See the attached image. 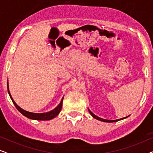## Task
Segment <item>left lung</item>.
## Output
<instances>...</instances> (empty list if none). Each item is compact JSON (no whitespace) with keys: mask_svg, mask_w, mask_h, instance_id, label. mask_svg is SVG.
<instances>
[{"mask_svg":"<svg viewBox=\"0 0 153 153\" xmlns=\"http://www.w3.org/2000/svg\"><path fill=\"white\" fill-rule=\"evenodd\" d=\"M88 111H89V113L90 114H91V115L94 118H95V119H97V120H100V121H102V122H106V123H114V122H117V121H118V120H123V119H125V118H127V117L128 116H126V117H125V118H120V119H118V120H106V119H103V118H100V117H98V116H95V114H93V113H92L91 111H90V109L89 108H88Z\"/></svg>","mask_w":153,"mask_h":153,"instance_id":"obj_1","label":"left lung"}]
</instances>
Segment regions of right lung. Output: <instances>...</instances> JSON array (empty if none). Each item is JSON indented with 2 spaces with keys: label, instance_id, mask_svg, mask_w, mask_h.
Returning <instances> with one entry per match:
<instances>
[{
  "label": "right lung",
  "instance_id": "obj_1",
  "mask_svg": "<svg viewBox=\"0 0 153 153\" xmlns=\"http://www.w3.org/2000/svg\"><path fill=\"white\" fill-rule=\"evenodd\" d=\"M7 91H8V94H9L10 98H11L12 102L14 104V106H16V108H17V110L19 111L21 114L24 115V116L27 117V118H30V119H33V120H49L53 119V118H55L59 114L60 110L62 108V100H63V98H62L61 101H60V104L56 106V107L53 109L51 111L47 112V113H42V114H36V113H32V112H29L27 111H25L19 107L17 104H16V102L14 101V100L12 99L11 94L10 93L9 91V85H8V81H7Z\"/></svg>",
  "mask_w": 153,
  "mask_h": 153
}]
</instances>
